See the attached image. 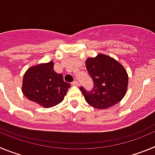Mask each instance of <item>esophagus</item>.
I'll return each instance as SVG.
<instances>
[{"instance_id":"1","label":"esophagus","mask_w":155,"mask_h":155,"mask_svg":"<svg viewBox=\"0 0 155 155\" xmlns=\"http://www.w3.org/2000/svg\"><path fill=\"white\" fill-rule=\"evenodd\" d=\"M71 85H72V86H78L79 84H78V82L77 81H73L72 83H71Z\"/></svg>"}]
</instances>
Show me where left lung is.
<instances>
[{
	"label": "left lung",
	"instance_id": "1",
	"mask_svg": "<svg viewBox=\"0 0 155 155\" xmlns=\"http://www.w3.org/2000/svg\"><path fill=\"white\" fill-rule=\"evenodd\" d=\"M85 65L94 84L91 91L80 87L86 102L99 109H108L120 102L128 86V75L124 67L104 54L89 57Z\"/></svg>",
	"mask_w": 155,
	"mask_h": 155
}]
</instances>
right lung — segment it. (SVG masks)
I'll list each match as a JSON object with an SVG mask.
<instances>
[{
    "label": "right lung",
    "mask_w": 155,
    "mask_h": 155,
    "mask_svg": "<svg viewBox=\"0 0 155 155\" xmlns=\"http://www.w3.org/2000/svg\"><path fill=\"white\" fill-rule=\"evenodd\" d=\"M69 87L71 84L64 82L63 75L54 71L51 61L29 68L23 78L25 96L45 108L61 103Z\"/></svg>",
    "instance_id": "obj_1"
}]
</instances>
